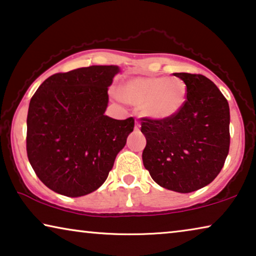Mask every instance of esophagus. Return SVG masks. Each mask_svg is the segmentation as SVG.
Masks as SVG:
<instances>
[{
  "mask_svg": "<svg viewBox=\"0 0 256 256\" xmlns=\"http://www.w3.org/2000/svg\"><path fill=\"white\" fill-rule=\"evenodd\" d=\"M136 130H139L140 128V123L138 120H136V128H134Z\"/></svg>",
  "mask_w": 256,
  "mask_h": 256,
  "instance_id": "esophagus-1",
  "label": "esophagus"
}]
</instances>
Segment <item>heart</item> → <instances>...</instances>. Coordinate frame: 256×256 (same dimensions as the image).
Wrapping results in <instances>:
<instances>
[{"label":"heart","mask_w":256,"mask_h":256,"mask_svg":"<svg viewBox=\"0 0 256 256\" xmlns=\"http://www.w3.org/2000/svg\"><path fill=\"white\" fill-rule=\"evenodd\" d=\"M186 82L178 78H134L122 89V96L128 102L142 104V112L156 120H170L184 106Z\"/></svg>","instance_id":"1"}]
</instances>
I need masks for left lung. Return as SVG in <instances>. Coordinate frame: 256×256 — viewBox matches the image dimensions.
Wrapping results in <instances>:
<instances>
[{
	"label": "left lung",
	"mask_w": 256,
	"mask_h": 256,
	"mask_svg": "<svg viewBox=\"0 0 256 256\" xmlns=\"http://www.w3.org/2000/svg\"><path fill=\"white\" fill-rule=\"evenodd\" d=\"M174 75L188 88L186 104L170 120L142 118L147 140L142 162L158 184L186 194L208 186L224 167L230 150V106L204 75Z\"/></svg>",
	"instance_id": "1"
}]
</instances>
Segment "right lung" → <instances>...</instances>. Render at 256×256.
I'll return each mask as SVG.
<instances>
[{
    "label": "right lung",
    "instance_id": "1",
    "mask_svg": "<svg viewBox=\"0 0 256 256\" xmlns=\"http://www.w3.org/2000/svg\"><path fill=\"white\" fill-rule=\"evenodd\" d=\"M117 66H90L46 78L32 96L26 153L36 175L68 197L98 189L134 128L104 114Z\"/></svg>",
    "mask_w": 256,
    "mask_h": 256
}]
</instances>
